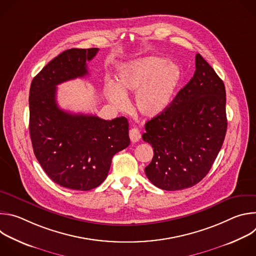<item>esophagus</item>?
<instances>
[{
	"label": "esophagus",
	"instance_id": "1",
	"mask_svg": "<svg viewBox=\"0 0 256 256\" xmlns=\"http://www.w3.org/2000/svg\"><path fill=\"white\" fill-rule=\"evenodd\" d=\"M128 136H130V138L132 142H138V140L140 138V132L138 128H132L130 130V132H128Z\"/></svg>",
	"mask_w": 256,
	"mask_h": 256
}]
</instances>
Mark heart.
Segmentation results:
<instances>
[{"label":"heart","mask_w":256,"mask_h":256,"mask_svg":"<svg viewBox=\"0 0 256 256\" xmlns=\"http://www.w3.org/2000/svg\"><path fill=\"white\" fill-rule=\"evenodd\" d=\"M118 82L105 84V94L116 108L128 107L126 95L136 93L134 105L140 116L154 118L171 105L182 79L180 66L161 56H144L124 64Z\"/></svg>","instance_id":"1"}]
</instances>
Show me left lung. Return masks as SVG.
<instances>
[{"mask_svg": "<svg viewBox=\"0 0 256 256\" xmlns=\"http://www.w3.org/2000/svg\"><path fill=\"white\" fill-rule=\"evenodd\" d=\"M142 140L154 148L144 172L164 190L196 186L208 174L227 132L226 90L208 62L198 54L196 72L165 112L144 126Z\"/></svg>", "mask_w": 256, "mask_h": 256, "instance_id": "8db88e82", "label": "left lung"}]
</instances>
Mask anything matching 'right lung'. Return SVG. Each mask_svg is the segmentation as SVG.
Masks as SVG:
<instances>
[{"mask_svg": "<svg viewBox=\"0 0 256 256\" xmlns=\"http://www.w3.org/2000/svg\"><path fill=\"white\" fill-rule=\"evenodd\" d=\"M99 48H70L50 60L29 92V132L36 159L56 184L90 190L107 177L112 157L128 147V122L96 116L70 114L56 103V86L88 75L87 60Z\"/></svg>", "mask_w": 256, "mask_h": 256, "instance_id": "obj_1", "label": "right lung"}]
</instances>
